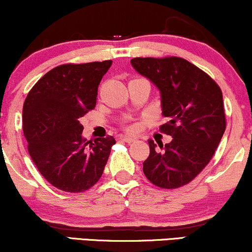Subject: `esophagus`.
Instances as JSON below:
<instances>
[{"label":"esophagus","instance_id":"obj_1","mask_svg":"<svg viewBox=\"0 0 252 252\" xmlns=\"http://www.w3.org/2000/svg\"><path fill=\"white\" fill-rule=\"evenodd\" d=\"M118 139L124 141V142H128V143H132V142H134V141H135V137H132V136H128V135H119Z\"/></svg>","mask_w":252,"mask_h":252}]
</instances>
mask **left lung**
I'll return each instance as SVG.
<instances>
[{
  "label": "left lung",
  "instance_id": "obj_1",
  "mask_svg": "<svg viewBox=\"0 0 252 252\" xmlns=\"http://www.w3.org/2000/svg\"><path fill=\"white\" fill-rule=\"evenodd\" d=\"M132 66L159 89L168 122L160 130L173 139L163 147L148 141L143 173L164 189L187 185L209 164L226 129L222 93L201 68L180 57H136Z\"/></svg>",
  "mask_w": 252,
  "mask_h": 252
}]
</instances>
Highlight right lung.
<instances>
[{"label":"right lung","instance_id":"obj_1","mask_svg":"<svg viewBox=\"0 0 252 252\" xmlns=\"http://www.w3.org/2000/svg\"><path fill=\"white\" fill-rule=\"evenodd\" d=\"M112 61L63 64L43 75L24 102L23 130L42 177L67 192L88 190L102 177L112 136L87 141L79 119L96 105L98 85Z\"/></svg>","mask_w":252,"mask_h":252}]
</instances>
